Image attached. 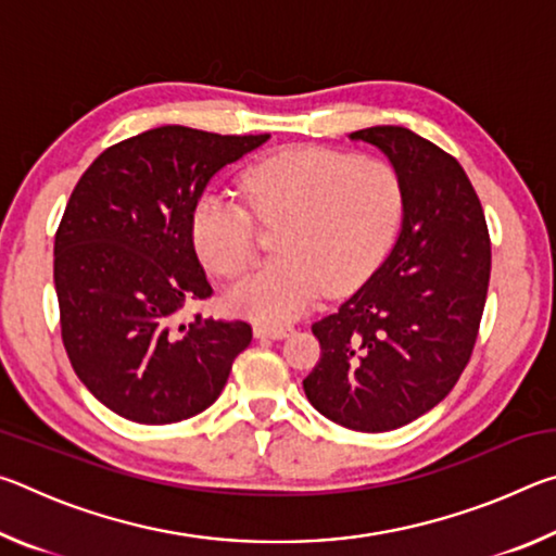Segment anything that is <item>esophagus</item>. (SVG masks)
Wrapping results in <instances>:
<instances>
[{"label":"esophagus","instance_id":"esophagus-1","mask_svg":"<svg viewBox=\"0 0 556 556\" xmlns=\"http://www.w3.org/2000/svg\"><path fill=\"white\" fill-rule=\"evenodd\" d=\"M289 333H291L289 326H267V324L255 326V336H257V338H271V341H279V338H287Z\"/></svg>","mask_w":556,"mask_h":556}]
</instances>
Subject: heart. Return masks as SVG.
I'll use <instances>...</instances> for the list:
<instances>
[{
    "label": "heart",
    "mask_w": 556,
    "mask_h": 556,
    "mask_svg": "<svg viewBox=\"0 0 556 556\" xmlns=\"http://www.w3.org/2000/svg\"><path fill=\"white\" fill-rule=\"evenodd\" d=\"M242 191L262 220H281L277 252L230 291L235 312L265 324L304 314L321 294H343L368 279L397 235L404 191L378 159L324 147H291L252 164ZM205 265L238 277L255 260L257 223L242 201L205 193L191 218Z\"/></svg>",
    "instance_id": "1"
}]
</instances>
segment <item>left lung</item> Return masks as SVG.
<instances>
[{
  "label": "left lung",
  "mask_w": 556,
  "mask_h": 556,
  "mask_svg": "<svg viewBox=\"0 0 556 556\" xmlns=\"http://www.w3.org/2000/svg\"><path fill=\"white\" fill-rule=\"evenodd\" d=\"M348 139L380 149L397 172L402 228L365 285L312 326L321 361L304 392L336 425L378 434L454 390L481 326L491 238L473 186L444 149L392 125Z\"/></svg>",
  "instance_id": "1"
}]
</instances>
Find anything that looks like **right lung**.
Listing matches in <instances>:
<instances>
[{"mask_svg":"<svg viewBox=\"0 0 556 556\" xmlns=\"http://www.w3.org/2000/svg\"><path fill=\"white\" fill-rule=\"evenodd\" d=\"M267 139L156 127L105 149L73 188L53 244L61 336L80 382L119 417H195L250 345L244 321L176 318L213 294L193 248L195 203Z\"/></svg>","mask_w":556,"mask_h":556,"instance_id":"right-lung-1","label":"right lung"}]
</instances>
